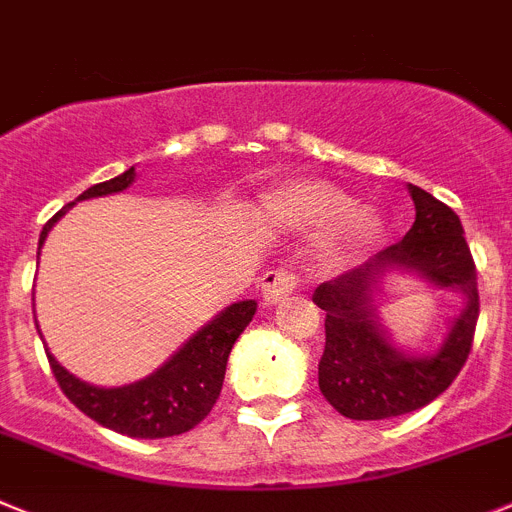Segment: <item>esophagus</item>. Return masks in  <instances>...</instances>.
Listing matches in <instances>:
<instances>
[{
    "mask_svg": "<svg viewBox=\"0 0 512 512\" xmlns=\"http://www.w3.org/2000/svg\"><path fill=\"white\" fill-rule=\"evenodd\" d=\"M293 288H296V278L288 270H273L262 278V301L265 306L281 304Z\"/></svg>",
    "mask_w": 512,
    "mask_h": 512,
    "instance_id": "34e87169",
    "label": "esophagus"
}]
</instances>
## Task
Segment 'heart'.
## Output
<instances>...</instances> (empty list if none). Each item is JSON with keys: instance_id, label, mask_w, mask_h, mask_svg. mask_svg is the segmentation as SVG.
<instances>
[{"instance_id": "obj_1", "label": "heart", "mask_w": 512, "mask_h": 512, "mask_svg": "<svg viewBox=\"0 0 512 512\" xmlns=\"http://www.w3.org/2000/svg\"><path fill=\"white\" fill-rule=\"evenodd\" d=\"M262 224L281 231H319L314 260L327 270L345 268L384 239L386 219L379 208L353 206V195L330 180L299 177L262 195Z\"/></svg>"}]
</instances>
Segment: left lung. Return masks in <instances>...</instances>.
Here are the masks:
<instances>
[{
  "mask_svg": "<svg viewBox=\"0 0 512 512\" xmlns=\"http://www.w3.org/2000/svg\"><path fill=\"white\" fill-rule=\"evenodd\" d=\"M407 188L415 201V224L402 242L381 250L361 268L322 283L311 296L327 314L319 389L350 420H389L430 404L459 376L474 342L479 317L477 268L464 226L446 203L417 185ZM394 269L465 296V309L435 354L399 351L380 324L372 296L380 290L383 275Z\"/></svg>",
  "mask_w": 512,
  "mask_h": 512,
  "instance_id": "8db88e82",
  "label": "left lung"
}]
</instances>
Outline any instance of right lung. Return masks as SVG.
Here are the masks:
<instances>
[{
    "mask_svg": "<svg viewBox=\"0 0 512 512\" xmlns=\"http://www.w3.org/2000/svg\"><path fill=\"white\" fill-rule=\"evenodd\" d=\"M133 180H136V170L131 167L113 180L97 182V185L87 188L77 201L123 193L126 188H131ZM74 203L61 208L43 226L41 239H38L41 247L53 224ZM255 311L257 301L252 299L226 306L206 327L195 332L170 361H164V366L149 373L146 379L126 386H113V389L92 386L77 379L48 350L46 355L53 376L59 381L61 391L69 397V402L79 407L87 417L100 422L102 428H110L115 433L128 435V438H170V435L188 433L213 410V404L221 394V386H224L226 361H229L231 348L244 332V327L252 322Z\"/></svg>",
    "mask_w": 512,
    "mask_h": 512,
    "instance_id": "1",
    "label": "right lung"
}]
</instances>
